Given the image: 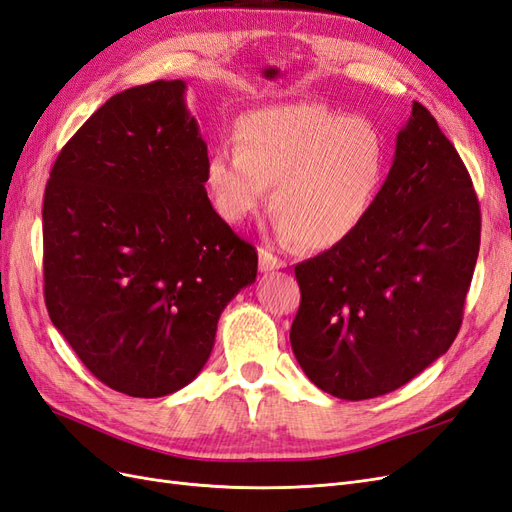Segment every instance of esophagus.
Here are the masks:
<instances>
[{
  "mask_svg": "<svg viewBox=\"0 0 512 512\" xmlns=\"http://www.w3.org/2000/svg\"><path fill=\"white\" fill-rule=\"evenodd\" d=\"M258 260H260V271L262 273H271L277 269H284L286 262L282 258H277L273 252H269L267 247H260L258 250Z\"/></svg>",
  "mask_w": 512,
  "mask_h": 512,
  "instance_id": "esophagus-1",
  "label": "esophagus"
}]
</instances>
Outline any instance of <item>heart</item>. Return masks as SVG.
I'll return each mask as SVG.
<instances>
[{
  "mask_svg": "<svg viewBox=\"0 0 512 512\" xmlns=\"http://www.w3.org/2000/svg\"><path fill=\"white\" fill-rule=\"evenodd\" d=\"M237 149L207 160L211 203L230 224L265 205L275 232L307 250H329L365 222L386 177V145L374 123L327 106L294 102L258 108L239 119Z\"/></svg>",
  "mask_w": 512,
  "mask_h": 512,
  "instance_id": "obj_1",
  "label": "heart"
}]
</instances>
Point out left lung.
<instances>
[{
  "label": "left lung",
  "instance_id": "left-lung-1",
  "mask_svg": "<svg viewBox=\"0 0 512 512\" xmlns=\"http://www.w3.org/2000/svg\"><path fill=\"white\" fill-rule=\"evenodd\" d=\"M480 245L468 168L423 104L352 237L294 267L301 305L290 346L320 391L391 393L442 356L461 327Z\"/></svg>",
  "mask_w": 512,
  "mask_h": 512
}]
</instances>
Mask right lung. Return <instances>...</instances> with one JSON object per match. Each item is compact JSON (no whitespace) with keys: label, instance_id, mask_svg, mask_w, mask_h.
<instances>
[{"label":"right lung","instance_id":"obj_1","mask_svg":"<svg viewBox=\"0 0 512 512\" xmlns=\"http://www.w3.org/2000/svg\"><path fill=\"white\" fill-rule=\"evenodd\" d=\"M183 81L106 100L59 151L44 190V301L100 382L164 397L205 367L258 254L211 207L207 143Z\"/></svg>","mask_w":512,"mask_h":512}]
</instances>
